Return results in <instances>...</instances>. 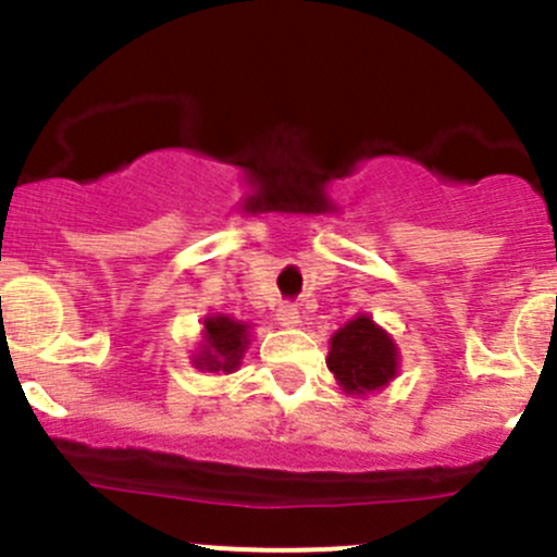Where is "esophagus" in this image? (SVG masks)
<instances>
[{
  "instance_id": "esophagus-1",
  "label": "esophagus",
  "mask_w": 557,
  "mask_h": 557,
  "mask_svg": "<svg viewBox=\"0 0 557 557\" xmlns=\"http://www.w3.org/2000/svg\"><path fill=\"white\" fill-rule=\"evenodd\" d=\"M277 320L280 325H299L301 323V314H299V307L290 305V301H285V305L277 307Z\"/></svg>"
}]
</instances>
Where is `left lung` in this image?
I'll list each match as a JSON object with an SVG mask.
<instances>
[{
    "mask_svg": "<svg viewBox=\"0 0 557 557\" xmlns=\"http://www.w3.org/2000/svg\"><path fill=\"white\" fill-rule=\"evenodd\" d=\"M396 345L372 318L358 314L331 339L329 369L347 393L380 391L396 374Z\"/></svg>",
    "mask_w": 557,
    "mask_h": 557,
    "instance_id": "1",
    "label": "left lung"
}]
</instances>
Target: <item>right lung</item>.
<instances>
[{"label":"right lung","instance_id":"right-lung-1","mask_svg":"<svg viewBox=\"0 0 557 557\" xmlns=\"http://www.w3.org/2000/svg\"><path fill=\"white\" fill-rule=\"evenodd\" d=\"M245 347L247 325L215 314V318L205 320V350L194 363L207 372H232L239 367Z\"/></svg>","mask_w":557,"mask_h":557}]
</instances>
